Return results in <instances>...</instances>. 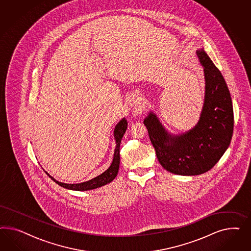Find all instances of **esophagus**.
I'll return each mask as SVG.
<instances>
[{
  "instance_id": "1",
  "label": "esophagus",
  "mask_w": 251,
  "mask_h": 251,
  "mask_svg": "<svg viewBox=\"0 0 251 251\" xmlns=\"http://www.w3.org/2000/svg\"><path fill=\"white\" fill-rule=\"evenodd\" d=\"M129 105L131 106H134L137 108H141L142 107V98L136 94V93H132L130 98H129Z\"/></svg>"
}]
</instances>
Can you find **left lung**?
Returning a JSON list of instances; mask_svg holds the SVG:
<instances>
[{
	"mask_svg": "<svg viewBox=\"0 0 251 251\" xmlns=\"http://www.w3.org/2000/svg\"><path fill=\"white\" fill-rule=\"evenodd\" d=\"M196 53L205 77L204 104L197 125L172 135L152 112L144 122L161 166L176 175L209 171L226 151L233 135L234 111L226 83L203 49Z\"/></svg>",
	"mask_w": 251,
	"mask_h": 251,
	"instance_id": "1",
	"label": "left lung"
}]
</instances>
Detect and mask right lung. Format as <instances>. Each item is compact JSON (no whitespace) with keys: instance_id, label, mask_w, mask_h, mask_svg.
<instances>
[{"instance_id":"right-lung-1","label":"right lung","mask_w":251,"mask_h":251,"mask_svg":"<svg viewBox=\"0 0 251 251\" xmlns=\"http://www.w3.org/2000/svg\"><path fill=\"white\" fill-rule=\"evenodd\" d=\"M128 127V122L123 118L121 122H119L114 129V137L116 140V148H115L114 156H113V161L110 165V167L106 169L104 173L101 175L96 176L95 178H92L91 180L85 181L83 183H78V184H67V183L59 182L57 181L51 176L49 175L47 172L46 174L49 176L54 182L57 183L62 188L68 189V190H78V191H84V190H94L99 187H102L104 185H106L108 183L111 182L116 176L118 175L119 172V167H120V146H121V142H122V137L124 135L126 129Z\"/></svg>"}]
</instances>
